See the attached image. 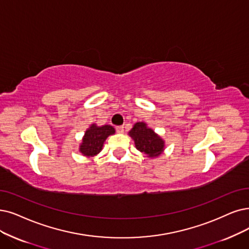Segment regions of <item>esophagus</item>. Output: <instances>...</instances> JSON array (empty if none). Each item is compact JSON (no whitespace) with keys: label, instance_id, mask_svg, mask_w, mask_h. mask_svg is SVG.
I'll return each mask as SVG.
<instances>
[{"label":"esophagus","instance_id":"esophagus-1","mask_svg":"<svg viewBox=\"0 0 249 249\" xmlns=\"http://www.w3.org/2000/svg\"><path fill=\"white\" fill-rule=\"evenodd\" d=\"M115 128H116V132H117V133H119V134L124 133V126H123V125H118V126H116Z\"/></svg>","mask_w":249,"mask_h":249}]
</instances>
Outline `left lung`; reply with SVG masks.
<instances>
[{
    "label": "left lung",
    "mask_w": 249,
    "mask_h": 249,
    "mask_svg": "<svg viewBox=\"0 0 249 249\" xmlns=\"http://www.w3.org/2000/svg\"><path fill=\"white\" fill-rule=\"evenodd\" d=\"M128 135L132 137L138 150L148 157H157L164 150V141L161 137L143 122L136 123Z\"/></svg>",
    "instance_id": "1"
}]
</instances>
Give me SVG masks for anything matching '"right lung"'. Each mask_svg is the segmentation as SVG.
<instances>
[{
    "label": "right lung",
    "mask_w": 249,
    "mask_h": 249,
    "mask_svg": "<svg viewBox=\"0 0 249 249\" xmlns=\"http://www.w3.org/2000/svg\"><path fill=\"white\" fill-rule=\"evenodd\" d=\"M114 133V127L109 124L102 126H98L95 124H91V126L86 131L83 141L79 145V152L87 157H93L97 155L102 150L103 144L107 137L113 135Z\"/></svg>",
    "instance_id": "1"
}]
</instances>
